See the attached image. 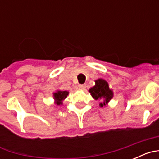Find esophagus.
Wrapping results in <instances>:
<instances>
[{
  "mask_svg": "<svg viewBox=\"0 0 159 159\" xmlns=\"http://www.w3.org/2000/svg\"><path fill=\"white\" fill-rule=\"evenodd\" d=\"M78 88H79V89L84 90L85 88H86V85H85V84H79Z\"/></svg>",
  "mask_w": 159,
  "mask_h": 159,
  "instance_id": "esophagus-1",
  "label": "esophagus"
}]
</instances>
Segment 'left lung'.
<instances>
[{
	"instance_id": "left-lung-1",
	"label": "left lung",
	"mask_w": 159,
	"mask_h": 159,
	"mask_svg": "<svg viewBox=\"0 0 159 159\" xmlns=\"http://www.w3.org/2000/svg\"><path fill=\"white\" fill-rule=\"evenodd\" d=\"M95 86L90 88L88 91L94 99H102V102L99 103V107H102L107 105L108 102L113 98V91L109 88L108 83L103 79H98L95 80Z\"/></svg>"
}]
</instances>
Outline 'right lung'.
<instances>
[{"label":"right lung","instance_id":"obj_1","mask_svg":"<svg viewBox=\"0 0 159 159\" xmlns=\"http://www.w3.org/2000/svg\"><path fill=\"white\" fill-rule=\"evenodd\" d=\"M69 92L67 91H60L57 90V92L53 93V99L55 100V104L62 105L63 101L67 98Z\"/></svg>","mask_w":159,"mask_h":159}]
</instances>
